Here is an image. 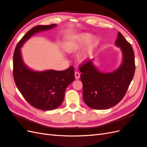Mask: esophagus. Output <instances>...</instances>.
Returning a JSON list of instances; mask_svg holds the SVG:
<instances>
[{
    "mask_svg": "<svg viewBox=\"0 0 147 147\" xmlns=\"http://www.w3.org/2000/svg\"><path fill=\"white\" fill-rule=\"evenodd\" d=\"M74 76H75V78H76V80H78V79L80 78V73H79L78 71H76L74 73Z\"/></svg>",
    "mask_w": 147,
    "mask_h": 147,
    "instance_id": "1",
    "label": "esophagus"
}]
</instances>
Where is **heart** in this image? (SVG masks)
I'll use <instances>...</instances> for the list:
<instances>
[{"label": "heart", "mask_w": 147, "mask_h": 147, "mask_svg": "<svg viewBox=\"0 0 147 147\" xmlns=\"http://www.w3.org/2000/svg\"><path fill=\"white\" fill-rule=\"evenodd\" d=\"M91 35L89 33H83L81 35L79 36L78 39L76 41H67L66 42L65 45H64V48H65V50L67 51V52H73L76 51L77 49L80 48L82 44H84L88 41L91 38ZM97 40V38L96 37L94 36L91 38V45H93L94 44H95L96 43V41ZM81 58H84V55H82L81 56Z\"/></svg>", "instance_id": "obj_1"}]
</instances>
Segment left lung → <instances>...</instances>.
I'll return each instance as SVG.
<instances>
[{
    "instance_id": "1",
    "label": "left lung",
    "mask_w": 147,
    "mask_h": 147,
    "mask_svg": "<svg viewBox=\"0 0 147 147\" xmlns=\"http://www.w3.org/2000/svg\"><path fill=\"white\" fill-rule=\"evenodd\" d=\"M115 45L120 48L122 63L117 69L102 73L89 60L80 66L85 104L94 109H107L117 104L125 96L134 76L135 56L131 45L121 33Z\"/></svg>"
}]
</instances>
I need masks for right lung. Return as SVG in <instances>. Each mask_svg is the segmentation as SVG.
<instances>
[{"label":"right lung","mask_w":147,"mask_h":147,"mask_svg":"<svg viewBox=\"0 0 147 147\" xmlns=\"http://www.w3.org/2000/svg\"><path fill=\"white\" fill-rule=\"evenodd\" d=\"M56 26L38 25L32 28L17 43L13 57V76L18 89L31 106L43 111L55 109L61 104L66 88L74 80V67L64 71L32 70L23 61L20 48L35 33Z\"/></svg>","instance_id":"obj_1"}]
</instances>
